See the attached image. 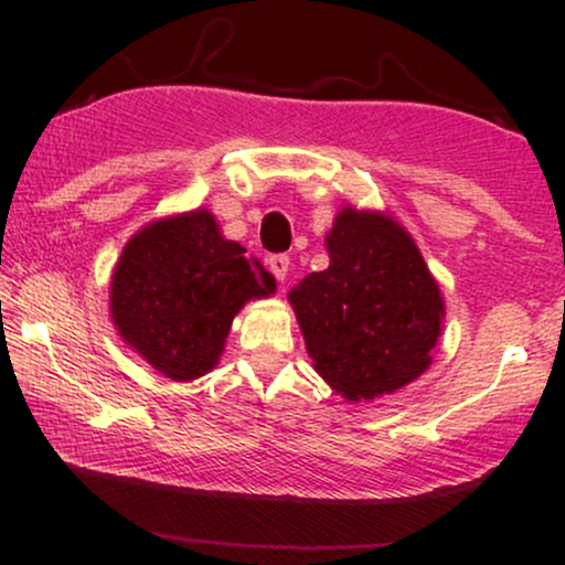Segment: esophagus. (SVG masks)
<instances>
[{
  "mask_svg": "<svg viewBox=\"0 0 565 565\" xmlns=\"http://www.w3.org/2000/svg\"><path fill=\"white\" fill-rule=\"evenodd\" d=\"M268 268H270V274H274L278 281L284 284V278H287V274H289V257L287 255H270Z\"/></svg>",
  "mask_w": 565,
  "mask_h": 565,
  "instance_id": "34e87169",
  "label": "esophagus"
}]
</instances>
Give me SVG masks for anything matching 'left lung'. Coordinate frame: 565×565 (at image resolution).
Masks as SVG:
<instances>
[{
  "instance_id": "1",
  "label": "left lung",
  "mask_w": 565,
  "mask_h": 565,
  "mask_svg": "<svg viewBox=\"0 0 565 565\" xmlns=\"http://www.w3.org/2000/svg\"><path fill=\"white\" fill-rule=\"evenodd\" d=\"M329 268L289 291L313 369L348 401L395 393L430 366L444 297L391 215L345 206L327 233Z\"/></svg>"
}]
</instances>
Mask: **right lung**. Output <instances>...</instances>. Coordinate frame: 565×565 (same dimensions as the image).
<instances>
[{
  "mask_svg": "<svg viewBox=\"0 0 565 565\" xmlns=\"http://www.w3.org/2000/svg\"><path fill=\"white\" fill-rule=\"evenodd\" d=\"M220 233L210 210L172 215L129 238L111 276L121 340L174 382L212 372L233 316L276 291V278Z\"/></svg>",
  "mask_w": 565,
  "mask_h": 565,
  "instance_id": "obj_1",
  "label": "right lung"
}]
</instances>
